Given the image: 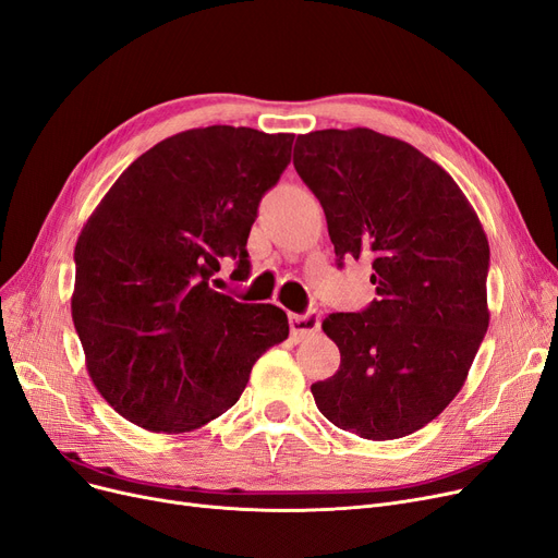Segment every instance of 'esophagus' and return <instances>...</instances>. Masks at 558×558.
<instances>
[{
  "instance_id": "esophagus-1",
  "label": "esophagus",
  "mask_w": 558,
  "mask_h": 558,
  "mask_svg": "<svg viewBox=\"0 0 558 558\" xmlns=\"http://www.w3.org/2000/svg\"><path fill=\"white\" fill-rule=\"evenodd\" d=\"M289 328L296 339L310 337L319 330V314L317 312H305V314H289Z\"/></svg>"
}]
</instances>
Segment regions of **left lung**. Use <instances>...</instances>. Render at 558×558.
<instances>
[{"label":"left lung","mask_w":558,"mask_h":558,"mask_svg":"<svg viewBox=\"0 0 558 558\" xmlns=\"http://www.w3.org/2000/svg\"><path fill=\"white\" fill-rule=\"evenodd\" d=\"M294 168L319 198L335 255L372 262L376 301L322 322L339 369L310 390L365 440L438 417L490 324L488 236L465 193L413 145L369 128L299 134Z\"/></svg>","instance_id":"8db88e82"}]
</instances>
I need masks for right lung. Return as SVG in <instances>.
<instances>
[{"label":"right lung","mask_w":558,"mask_h":558,"mask_svg":"<svg viewBox=\"0 0 558 558\" xmlns=\"http://www.w3.org/2000/svg\"><path fill=\"white\" fill-rule=\"evenodd\" d=\"M294 134L211 125L159 141L93 209L75 246L72 322L105 401L153 433H191L232 408L287 314L209 287L230 255L248 276L257 205Z\"/></svg>","instance_id":"obj_1"}]
</instances>
